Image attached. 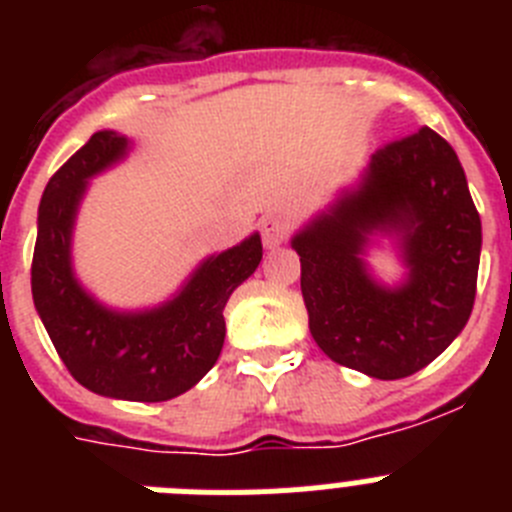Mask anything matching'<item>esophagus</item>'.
Segmentation results:
<instances>
[{"mask_svg":"<svg viewBox=\"0 0 512 512\" xmlns=\"http://www.w3.org/2000/svg\"><path fill=\"white\" fill-rule=\"evenodd\" d=\"M289 228L282 217L269 215L261 220V241H264L266 248H279L284 241H287Z\"/></svg>","mask_w":512,"mask_h":512,"instance_id":"esophagus-1","label":"esophagus"}]
</instances>
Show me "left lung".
<instances>
[{"instance_id":"1","label":"left lung","mask_w":512,"mask_h":512,"mask_svg":"<svg viewBox=\"0 0 512 512\" xmlns=\"http://www.w3.org/2000/svg\"><path fill=\"white\" fill-rule=\"evenodd\" d=\"M379 237L397 285L365 261ZM310 333L336 364L402 379L441 356L472 315L482 223L454 148L431 128L369 158L361 179L292 235Z\"/></svg>"}]
</instances>
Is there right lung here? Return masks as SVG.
Returning a JSON list of instances; mask_svg holds the SVG:
<instances>
[{"mask_svg":"<svg viewBox=\"0 0 512 512\" xmlns=\"http://www.w3.org/2000/svg\"><path fill=\"white\" fill-rule=\"evenodd\" d=\"M130 140L99 130L51 176L38 207L33 302L71 377L112 400L164 402L200 382L223 351L235 287L259 266L261 235L212 253L174 297L143 310H115L76 279L71 243L89 179L120 164Z\"/></svg>","mask_w":512,"mask_h":512,"instance_id":"1","label":"right lung"}]
</instances>
